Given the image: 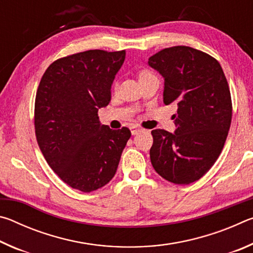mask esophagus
Instances as JSON below:
<instances>
[{"label":"esophagus","mask_w":253,"mask_h":253,"mask_svg":"<svg viewBox=\"0 0 253 253\" xmlns=\"http://www.w3.org/2000/svg\"><path fill=\"white\" fill-rule=\"evenodd\" d=\"M142 130H143L142 128H138L137 126H131L130 127V131H131L132 135H137V134H138V132H140Z\"/></svg>","instance_id":"obj_1"}]
</instances>
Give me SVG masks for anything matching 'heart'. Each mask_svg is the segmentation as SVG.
Returning a JSON list of instances; mask_svg holds the SVG:
<instances>
[{
  "label": "heart",
  "instance_id": "b5f03b06",
  "mask_svg": "<svg viewBox=\"0 0 253 253\" xmlns=\"http://www.w3.org/2000/svg\"><path fill=\"white\" fill-rule=\"evenodd\" d=\"M154 75L149 70H142L139 72V80L144 78H148V77H153Z\"/></svg>",
  "mask_w": 253,
  "mask_h": 253
}]
</instances>
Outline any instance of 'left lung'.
<instances>
[{
	"label": "left lung",
	"instance_id": "obj_1",
	"mask_svg": "<svg viewBox=\"0 0 253 253\" xmlns=\"http://www.w3.org/2000/svg\"><path fill=\"white\" fill-rule=\"evenodd\" d=\"M148 65L164 78V104L177 106L173 134L152 130V165L170 183H193L212 168L228 137L232 119L228 81L216 59L191 46L163 49Z\"/></svg>",
	"mask_w": 253,
	"mask_h": 253
}]
</instances>
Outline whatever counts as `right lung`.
<instances>
[{
	"mask_svg": "<svg viewBox=\"0 0 253 253\" xmlns=\"http://www.w3.org/2000/svg\"><path fill=\"white\" fill-rule=\"evenodd\" d=\"M125 55V50H88L58 59L38 88L34 128L41 152L63 182L84 193L114 177L131 135L127 127L100 125L98 117Z\"/></svg>",
	"mask_w": 253,
	"mask_h": 253,
	"instance_id": "add662e5",
	"label": "right lung"
}]
</instances>
